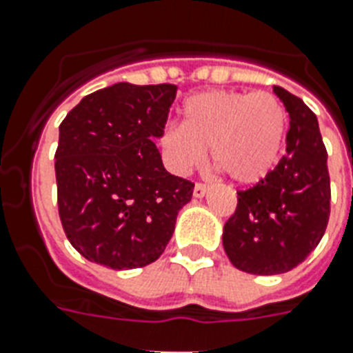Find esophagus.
<instances>
[{
	"instance_id": "34e87169",
	"label": "esophagus",
	"mask_w": 353,
	"mask_h": 353,
	"mask_svg": "<svg viewBox=\"0 0 353 353\" xmlns=\"http://www.w3.org/2000/svg\"><path fill=\"white\" fill-rule=\"evenodd\" d=\"M206 192H208V186L203 185V183H197V185L194 186V197H197V199L205 197Z\"/></svg>"
}]
</instances>
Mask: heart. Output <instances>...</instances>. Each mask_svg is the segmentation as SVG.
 <instances>
[{"label": "heart", "instance_id": "b5f03b06", "mask_svg": "<svg viewBox=\"0 0 353 353\" xmlns=\"http://www.w3.org/2000/svg\"><path fill=\"white\" fill-rule=\"evenodd\" d=\"M286 130L288 116L274 94L210 90L186 99L183 125L165 127L161 147L176 174L201 167L210 148L214 165L232 181L257 185L277 167Z\"/></svg>", "mask_w": 353, "mask_h": 353}]
</instances>
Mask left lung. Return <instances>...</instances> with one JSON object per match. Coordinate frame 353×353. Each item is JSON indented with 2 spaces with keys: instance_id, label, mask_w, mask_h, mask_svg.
I'll list each match as a JSON object with an SVG mask.
<instances>
[{
  "instance_id": "1",
  "label": "left lung",
  "mask_w": 353,
  "mask_h": 353,
  "mask_svg": "<svg viewBox=\"0 0 353 353\" xmlns=\"http://www.w3.org/2000/svg\"><path fill=\"white\" fill-rule=\"evenodd\" d=\"M290 127L286 154L270 176L237 192V208L223 228V248L239 270L276 276L296 268L325 236L330 176L316 114L281 87Z\"/></svg>"
}]
</instances>
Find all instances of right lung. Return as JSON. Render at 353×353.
I'll use <instances>...</instances> for the list:
<instances>
[{
	"label": "right lung",
	"mask_w": 353,
	"mask_h": 353,
	"mask_svg": "<svg viewBox=\"0 0 353 353\" xmlns=\"http://www.w3.org/2000/svg\"><path fill=\"white\" fill-rule=\"evenodd\" d=\"M176 92L168 83H116L83 97L59 125L57 208L85 259L130 270L167 248L194 190V183L163 167L154 143Z\"/></svg>",
	"instance_id": "obj_1"
}]
</instances>
